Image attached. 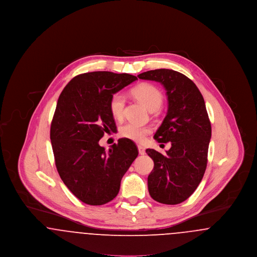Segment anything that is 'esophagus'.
Returning <instances> with one entry per match:
<instances>
[{
	"instance_id": "1",
	"label": "esophagus",
	"mask_w": 257,
	"mask_h": 257,
	"mask_svg": "<svg viewBox=\"0 0 257 257\" xmlns=\"http://www.w3.org/2000/svg\"><path fill=\"white\" fill-rule=\"evenodd\" d=\"M138 149H139V153L141 154V155H145L146 154V148L145 147H138Z\"/></svg>"
}]
</instances>
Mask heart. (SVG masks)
Returning <instances> with one entry per match:
<instances>
[{"mask_svg": "<svg viewBox=\"0 0 257 257\" xmlns=\"http://www.w3.org/2000/svg\"><path fill=\"white\" fill-rule=\"evenodd\" d=\"M131 94L139 102L144 104L149 110H156L159 109L163 103V94L159 88L151 84L143 83L135 86L131 89ZM109 109L111 115L115 119H122L125 109V97L117 92L114 93L110 99ZM151 133V129L147 126H141L136 123H126L119 130V135L135 143H144L147 135Z\"/></svg>", "mask_w": 257, "mask_h": 257, "instance_id": "b5f03b06", "label": "heart"}]
</instances>
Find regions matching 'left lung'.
I'll list each match as a JSON object with an SVG mask.
<instances>
[{"mask_svg":"<svg viewBox=\"0 0 257 257\" xmlns=\"http://www.w3.org/2000/svg\"><path fill=\"white\" fill-rule=\"evenodd\" d=\"M138 77L161 83L169 102L154 139L158 143L171 142V147L167 155L147 149L154 162L147 178L148 191L160 203L178 204L196 191L206 170L211 123L205 102L195 83L180 72L155 69Z\"/></svg>","mask_w":257,"mask_h":257,"instance_id":"8db88e82","label":"left lung"}]
</instances>
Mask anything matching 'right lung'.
Masks as SVG:
<instances>
[{"label": "right lung", "mask_w": 257, "mask_h": 257, "mask_svg": "<svg viewBox=\"0 0 257 257\" xmlns=\"http://www.w3.org/2000/svg\"><path fill=\"white\" fill-rule=\"evenodd\" d=\"M136 80L109 71L80 74L58 100L50 130L56 167L63 183L86 204L103 205L117 196L139 154L134 142L124 138L108 151L99 146L105 132L116 130L110 97Z\"/></svg>", "instance_id": "add662e5"}]
</instances>
